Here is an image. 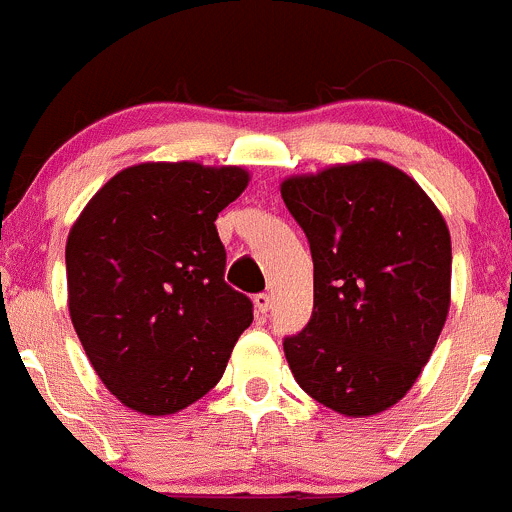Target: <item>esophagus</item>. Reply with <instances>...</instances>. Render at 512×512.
Listing matches in <instances>:
<instances>
[{
    "instance_id": "34e87169",
    "label": "esophagus",
    "mask_w": 512,
    "mask_h": 512,
    "mask_svg": "<svg viewBox=\"0 0 512 512\" xmlns=\"http://www.w3.org/2000/svg\"><path fill=\"white\" fill-rule=\"evenodd\" d=\"M254 306H256L258 313H268V311H271V296H268V293H256Z\"/></svg>"
}]
</instances>
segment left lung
<instances>
[{
	"label": "left lung",
	"instance_id": "8db88e82",
	"mask_svg": "<svg viewBox=\"0 0 512 512\" xmlns=\"http://www.w3.org/2000/svg\"><path fill=\"white\" fill-rule=\"evenodd\" d=\"M313 258V313L283 351L298 386L343 416L401 401L450 306V234L426 191L383 161L281 184Z\"/></svg>",
	"mask_w": 512,
	"mask_h": 512
}]
</instances>
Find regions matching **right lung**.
Masks as SVG:
<instances>
[{"label": "right lung", "mask_w": 512, "mask_h": 512, "mask_svg": "<svg viewBox=\"0 0 512 512\" xmlns=\"http://www.w3.org/2000/svg\"><path fill=\"white\" fill-rule=\"evenodd\" d=\"M246 184L239 166H129L69 231L74 331L96 376L131 411L169 416L206 396L254 321L251 298L224 281L214 224Z\"/></svg>", "instance_id": "obj_1"}]
</instances>
